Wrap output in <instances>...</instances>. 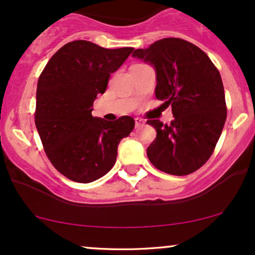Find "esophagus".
Wrapping results in <instances>:
<instances>
[{"label": "esophagus", "instance_id": "esophagus-1", "mask_svg": "<svg viewBox=\"0 0 255 255\" xmlns=\"http://www.w3.org/2000/svg\"><path fill=\"white\" fill-rule=\"evenodd\" d=\"M142 125H144V121H142L141 119L136 118V119H135V128H139V127H141Z\"/></svg>", "mask_w": 255, "mask_h": 255}]
</instances>
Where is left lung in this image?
<instances>
[{
    "label": "left lung",
    "mask_w": 255,
    "mask_h": 255,
    "mask_svg": "<svg viewBox=\"0 0 255 255\" xmlns=\"http://www.w3.org/2000/svg\"><path fill=\"white\" fill-rule=\"evenodd\" d=\"M131 56L154 67L156 97L171 105L175 118L170 125L147 121L157 130L147 147L148 159L166 174L194 172L211 157L227 119L218 69L201 49L181 38L157 40Z\"/></svg>",
    "instance_id": "1"
}]
</instances>
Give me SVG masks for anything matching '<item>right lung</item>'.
<instances>
[{
	"label": "right lung",
	"instance_id": "add662e5",
	"mask_svg": "<svg viewBox=\"0 0 255 255\" xmlns=\"http://www.w3.org/2000/svg\"><path fill=\"white\" fill-rule=\"evenodd\" d=\"M133 50L74 40L49 60L38 79L37 130L51 164L69 180L90 183L104 176L115 164L120 141L133 130L130 116L105 121L91 114L111 73Z\"/></svg>",
	"mask_w": 255,
	"mask_h": 255
}]
</instances>
